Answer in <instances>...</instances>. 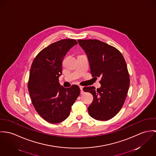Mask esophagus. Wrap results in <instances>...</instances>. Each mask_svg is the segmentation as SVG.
<instances>
[{
	"mask_svg": "<svg viewBox=\"0 0 156 156\" xmlns=\"http://www.w3.org/2000/svg\"><path fill=\"white\" fill-rule=\"evenodd\" d=\"M80 90H81V94H83L84 93V91L83 90V87L80 86Z\"/></svg>",
	"mask_w": 156,
	"mask_h": 156,
	"instance_id": "34e87169",
	"label": "esophagus"
}]
</instances>
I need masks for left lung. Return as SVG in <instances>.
Segmentation results:
<instances>
[{
	"instance_id": "1",
	"label": "left lung",
	"mask_w": 156,
	"mask_h": 156,
	"mask_svg": "<svg viewBox=\"0 0 156 156\" xmlns=\"http://www.w3.org/2000/svg\"><path fill=\"white\" fill-rule=\"evenodd\" d=\"M78 42L86 54L92 76L101 77L99 88H83L94 98L88 108V114L96 120H108L121 109L129 88L126 63L121 52L104 42L97 39H79Z\"/></svg>"
}]
</instances>
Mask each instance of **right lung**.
I'll use <instances>...</instances> for the list:
<instances>
[{
  "label": "right lung",
  "instance_id": "obj_1",
  "mask_svg": "<svg viewBox=\"0 0 156 156\" xmlns=\"http://www.w3.org/2000/svg\"><path fill=\"white\" fill-rule=\"evenodd\" d=\"M77 45L75 39H62L43 49L35 57L30 71L28 89L37 112L47 121L59 123L69 115L80 94L77 85L65 88L58 82L64 57Z\"/></svg>",
  "mask_w": 156,
  "mask_h": 156
}]
</instances>
